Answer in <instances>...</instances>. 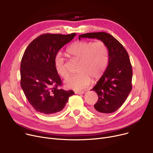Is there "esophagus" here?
Returning a JSON list of instances; mask_svg holds the SVG:
<instances>
[{
	"mask_svg": "<svg viewBox=\"0 0 153 153\" xmlns=\"http://www.w3.org/2000/svg\"><path fill=\"white\" fill-rule=\"evenodd\" d=\"M75 94H84V91H75Z\"/></svg>",
	"mask_w": 153,
	"mask_h": 153,
	"instance_id": "obj_1",
	"label": "esophagus"
}]
</instances>
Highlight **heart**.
I'll return each mask as SVG.
<instances>
[{"instance_id": "heart-1", "label": "heart", "mask_w": 153, "mask_h": 153, "mask_svg": "<svg viewBox=\"0 0 153 153\" xmlns=\"http://www.w3.org/2000/svg\"><path fill=\"white\" fill-rule=\"evenodd\" d=\"M71 57L79 60L78 74L71 76L65 81L68 88L80 91L88 86L91 77L97 79L106 69L108 60V51L102 41L94 42L77 41L72 43L67 50ZM56 71L63 78L68 76L65 59L58 54L54 59Z\"/></svg>"}]
</instances>
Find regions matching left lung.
Wrapping results in <instances>:
<instances>
[{
	"mask_svg": "<svg viewBox=\"0 0 153 153\" xmlns=\"http://www.w3.org/2000/svg\"><path fill=\"white\" fill-rule=\"evenodd\" d=\"M82 38H97L105 43L108 51V66L91 91L99 99L91 110L96 114H110L117 110L131 91L132 66L125 48L113 36L105 32L82 34Z\"/></svg>",
	"mask_w": 153,
	"mask_h": 153,
	"instance_id": "8db88e82",
	"label": "left lung"
}]
</instances>
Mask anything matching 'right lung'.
Wrapping results in <instances>:
<instances>
[{"label":"right lung","instance_id":"add662e5","mask_svg":"<svg viewBox=\"0 0 153 153\" xmlns=\"http://www.w3.org/2000/svg\"><path fill=\"white\" fill-rule=\"evenodd\" d=\"M70 35L46 33L32 41L24 52L20 64V84L35 110L51 115L65 107L73 91L59 89L62 85L54 59L61 48L74 38Z\"/></svg>","mask_w":153,"mask_h":153}]
</instances>
